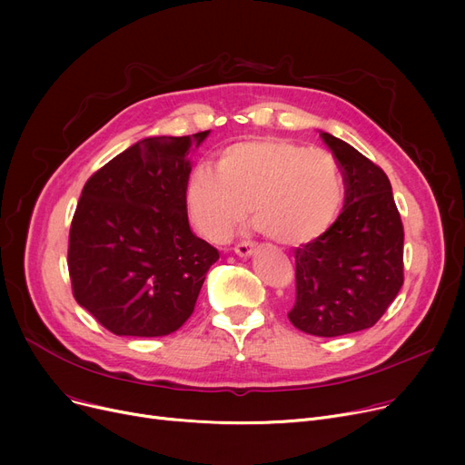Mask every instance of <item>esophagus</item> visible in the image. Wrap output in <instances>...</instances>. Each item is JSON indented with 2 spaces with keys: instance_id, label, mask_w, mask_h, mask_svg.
I'll use <instances>...</instances> for the list:
<instances>
[{
  "instance_id": "34e87169",
  "label": "esophagus",
  "mask_w": 465,
  "mask_h": 465,
  "mask_svg": "<svg viewBox=\"0 0 465 465\" xmlns=\"http://www.w3.org/2000/svg\"><path fill=\"white\" fill-rule=\"evenodd\" d=\"M254 249H256V242H252V241H239L237 245L233 247V251H235V254L237 256H251L252 252H254Z\"/></svg>"
}]
</instances>
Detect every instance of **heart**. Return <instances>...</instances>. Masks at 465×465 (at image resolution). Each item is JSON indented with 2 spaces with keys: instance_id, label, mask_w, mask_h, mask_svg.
<instances>
[{
  "instance_id": "obj_1",
  "label": "heart",
  "mask_w": 465,
  "mask_h": 465,
  "mask_svg": "<svg viewBox=\"0 0 465 465\" xmlns=\"http://www.w3.org/2000/svg\"><path fill=\"white\" fill-rule=\"evenodd\" d=\"M192 224L226 241L252 209L256 226L282 245H300L328 230L343 200L337 160L284 139H241L216 154V171L195 165L186 181Z\"/></svg>"
}]
</instances>
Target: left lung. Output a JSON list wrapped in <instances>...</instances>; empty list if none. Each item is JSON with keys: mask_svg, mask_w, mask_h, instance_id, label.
Here are the masks:
<instances>
[{"mask_svg": "<svg viewBox=\"0 0 465 465\" xmlns=\"http://www.w3.org/2000/svg\"><path fill=\"white\" fill-rule=\"evenodd\" d=\"M345 181L335 223L296 249V302L288 321L316 337L379 322L403 284V223L384 171L354 146L321 134Z\"/></svg>", "mask_w": 465, "mask_h": 465, "instance_id": "left-lung-1", "label": "left lung"}]
</instances>
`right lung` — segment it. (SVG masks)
Instances as JSON below:
<instances>
[{
	"label": "right lung",
	"mask_w": 465,
	"mask_h": 465,
	"mask_svg": "<svg viewBox=\"0 0 465 465\" xmlns=\"http://www.w3.org/2000/svg\"><path fill=\"white\" fill-rule=\"evenodd\" d=\"M207 132L146 137L86 181L69 228L77 303L114 335L163 337L193 312L218 251L188 224V154Z\"/></svg>",
	"instance_id": "obj_1"
}]
</instances>
